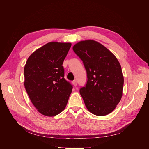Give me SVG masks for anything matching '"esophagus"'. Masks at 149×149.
Masks as SVG:
<instances>
[{"instance_id": "34e87169", "label": "esophagus", "mask_w": 149, "mask_h": 149, "mask_svg": "<svg viewBox=\"0 0 149 149\" xmlns=\"http://www.w3.org/2000/svg\"><path fill=\"white\" fill-rule=\"evenodd\" d=\"M72 84L74 85V87H76L77 86V82L76 80H74L72 81Z\"/></svg>"}]
</instances>
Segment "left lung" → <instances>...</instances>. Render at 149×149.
Masks as SVG:
<instances>
[{"instance_id": "left-lung-1", "label": "left lung", "mask_w": 149, "mask_h": 149, "mask_svg": "<svg viewBox=\"0 0 149 149\" xmlns=\"http://www.w3.org/2000/svg\"><path fill=\"white\" fill-rule=\"evenodd\" d=\"M72 49L87 71L86 86L79 90L87 109L98 116L111 113L123 95L124 77L118 59L94 40H81Z\"/></svg>"}]
</instances>
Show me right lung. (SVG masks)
<instances>
[{"mask_svg": "<svg viewBox=\"0 0 149 149\" xmlns=\"http://www.w3.org/2000/svg\"><path fill=\"white\" fill-rule=\"evenodd\" d=\"M71 44L51 42L33 52L24 67V86L38 111L55 116L66 107L72 85L62 66Z\"/></svg>", "mask_w": 149, "mask_h": 149, "instance_id": "obj_1", "label": "right lung"}]
</instances>
